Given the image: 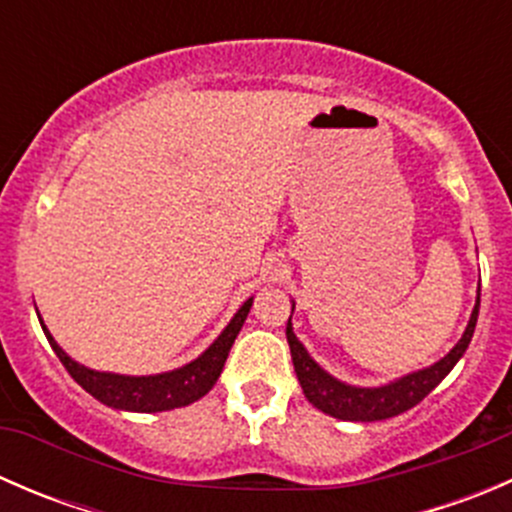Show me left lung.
Instances as JSON below:
<instances>
[{"label":"left lung","mask_w":512,"mask_h":512,"mask_svg":"<svg viewBox=\"0 0 512 512\" xmlns=\"http://www.w3.org/2000/svg\"><path fill=\"white\" fill-rule=\"evenodd\" d=\"M478 307L480 289L466 332H463V337L458 339L456 347L443 356L441 361L431 364L428 369L414 371V374L409 376H401V379L391 381V384L386 386H376V389H359V386H349L344 384V381H337L334 376H329L327 371L307 354L302 342L294 337L292 317H289L287 342L289 352H292L294 371H297V379L299 384H302L304 396H307L309 404L317 406L319 411H324V414L334 418H342V421H384V418L399 416L404 414V411L414 409L416 404H421V401L446 379L448 371H451L453 366L458 364V359L466 354L473 332H476Z\"/></svg>","instance_id":"8db88e82"}]
</instances>
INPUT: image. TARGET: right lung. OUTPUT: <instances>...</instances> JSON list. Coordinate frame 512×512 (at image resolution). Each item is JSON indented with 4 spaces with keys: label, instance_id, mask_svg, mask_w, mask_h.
<instances>
[{
    "label": "right lung",
    "instance_id": "add662e5",
    "mask_svg": "<svg viewBox=\"0 0 512 512\" xmlns=\"http://www.w3.org/2000/svg\"><path fill=\"white\" fill-rule=\"evenodd\" d=\"M250 307L252 299H247V302L237 309L235 317L230 319V324L223 329V334H220L198 359L180 366V369L165 371V374L156 376H123L81 366L79 361L71 359V356L54 342V337H51L49 329L44 327L41 317L39 322L46 339H49L51 349H54V354L59 356V361L66 366L71 379H74L81 389H86L94 399L111 406V409L156 414V411H170L193 404V401L203 399V396L213 389L220 371H223L227 354H230L232 344H235L237 334H240L242 324H245Z\"/></svg>",
    "mask_w": 512,
    "mask_h": 512
}]
</instances>
